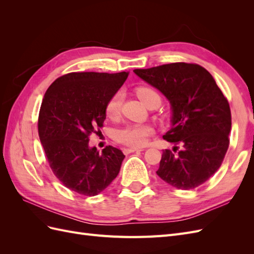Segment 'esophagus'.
I'll use <instances>...</instances> for the list:
<instances>
[{
	"instance_id": "esophagus-1",
	"label": "esophagus",
	"mask_w": 254,
	"mask_h": 254,
	"mask_svg": "<svg viewBox=\"0 0 254 254\" xmlns=\"http://www.w3.org/2000/svg\"><path fill=\"white\" fill-rule=\"evenodd\" d=\"M140 149H136V148H124L123 149V151H124L125 155H129V153L131 152H134V151H139Z\"/></svg>"
}]
</instances>
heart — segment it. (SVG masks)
Wrapping results in <instances>:
<instances>
[{
    "mask_svg": "<svg viewBox=\"0 0 254 254\" xmlns=\"http://www.w3.org/2000/svg\"><path fill=\"white\" fill-rule=\"evenodd\" d=\"M136 95L141 101L148 107L161 104V96L156 90L149 87H139L135 90ZM123 106V93H114L106 104V114L111 119L118 118ZM153 128L145 124H129L125 127L118 129L114 133V137L119 143L124 144L129 147H142L147 142L148 137L152 134Z\"/></svg>",
    "mask_w": 254,
    "mask_h": 254,
    "instance_id": "obj_1",
    "label": "heart"
}]
</instances>
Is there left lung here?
I'll return each mask as SVG.
<instances>
[{
  "instance_id": "1",
  "label": "left lung",
  "mask_w": 254,
  "mask_h": 254,
  "mask_svg": "<svg viewBox=\"0 0 254 254\" xmlns=\"http://www.w3.org/2000/svg\"><path fill=\"white\" fill-rule=\"evenodd\" d=\"M133 72L157 88L172 105V128L163 139L157 175L170 186L191 190L217 172L228 150L231 110L213 76L196 64L174 63Z\"/></svg>"
}]
</instances>
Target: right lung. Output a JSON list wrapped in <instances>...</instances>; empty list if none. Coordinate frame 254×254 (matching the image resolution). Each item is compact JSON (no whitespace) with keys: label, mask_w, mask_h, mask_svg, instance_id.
I'll return each mask as SVG.
<instances>
[{"label":"right lung","mask_w":254,"mask_h":254,"mask_svg":"<svg viewBox=\"0 0 254 254\" xmlns=\"http://www.w3.org/2000/svg\"><path fill=\"white\" fill-rule=\"evenodd\" d=\"M129 72H72L47 90L38 119V133L52 172L65 188L95 196L117 178L125 156L106 146L89 147V136L103 127L106 104Z\"/></svg>","instance_id":"1"}]
</instances>
